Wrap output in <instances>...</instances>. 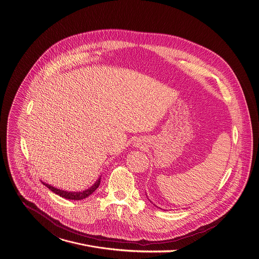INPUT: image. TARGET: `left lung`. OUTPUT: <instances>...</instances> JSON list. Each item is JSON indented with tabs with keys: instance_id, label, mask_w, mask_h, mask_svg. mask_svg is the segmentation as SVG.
I'll use <instances>...</instances> for the list:
<instances>
[{
	"instance_id": "obj_1",
	"label": "left lung",
	"mask_w": 259,
	"mask_h": 259,
	"mask_svg": "<svg viewBox=\"0 0 259 259\" xmlns=\"http://www.w3.org/2000/svg\"><path fill=\"white\" fill-rule=\"evenodd\" d=\"M150 201H151V200H150ZM151 202H152V201H151ZM154 205H155V204H154Z\"/></svg>"
}]
</instances>
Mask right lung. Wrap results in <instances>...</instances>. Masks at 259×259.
Here are the masks:
<instances>
[{
  "instance_id": "add662e5",
  "label": "right lung",
  "mask_w": 259,
  "mask_h": 259,
  "mask_svg": "<svg viewBox=\"0 0 259 259\" xmlns=\"http://www.w3.org/2000/svg\"><path fill=\"white\" fill-rule=\"evenodd\" d=\"M100 181H101V177L95 182V184H94L92 187H90L89 189L84 190V191H80V192H69V191H64V190H60L58 189V188L56 187H53L49 184H45L43 183V185H45L46 187L49 188L50 190H52L54 193L60 195L61 197H64L66 199H71V200H80V199H83V198H87L88 196H90L94 191H95L97 188L99 187L100 185Z\"/></svg>"
}]
</instances>
